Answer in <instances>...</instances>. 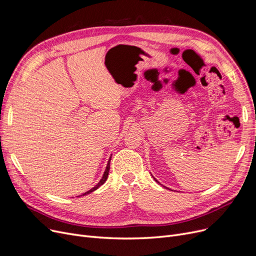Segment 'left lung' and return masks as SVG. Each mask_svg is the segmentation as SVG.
Listing matches in <instances>:
<instances>
[{
    "instance_id": "left-lung-1",
    "label": "left lung",
    "mask_w": 256,
    "mask_h": 256,
    "mask_svg": "<svg viewBox=\"0 0 256 256\" xmlns=\"http://www.w3.org/2000/svg\"><path fill=\"white\" fill-rule=\"evenodd\" d=\"M156 182H158V180H156Z\"/></svg>"
}]
</instances>
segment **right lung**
<instances>
[{
  "label": "right lung",
  "instance_id": "obj_1",
  "mask_svg": "<svg viewBox=\"0 0 256 256\" xmlns=\"http://www.w3.org/2000/svg\"><path fill=\"white\" fill-rule=\"evenodd\" d=\"M110 160H111V158L109 160V162H108V165H106V170H104V176H102V178L100 180V182L94 186V188H92L91 190H89L88 192H86L84 195H86V194H89V193H91V192H93V191H96V189H98V188L102 184H104V182L106 180V178H108V176H109V170H110Z\"/></svg>",
  "mask_w": 256,
  "mask_h": 256
}]
</instances>
